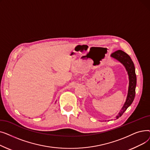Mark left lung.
Listing matches in <instances>:
<instances>
[{
    "mask_svg": "<svg viewBox=\"0 0 150 150\" xmlns=\"http://www.w3.org/2000/svg\"><path fill=\"white\" fill-rule=\"evenodd\" d=\"M111 57L119 61L124 66L128 73L129 78V86L127 99H126L125 103L122 108L119 111V114L115 117V119H117L123 115V114L127 109V108L132 104L134 99L136 95L137 78L135 72L134 64L132 59L128 54L121 50H119L112 53L111 54Z\"/></svg>",
    "mask_w": 150,
    "mask_h": 150,
    "instance_id": "1",
    "label": "left lung"
}]
</instances>
